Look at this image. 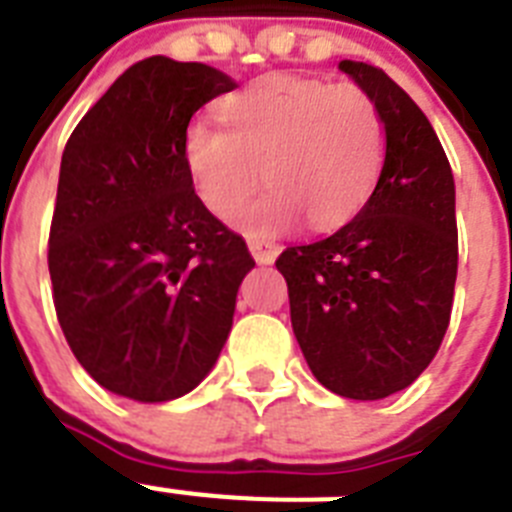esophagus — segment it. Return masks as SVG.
Instances as JSON below:
<instances>
[{
	"label": "esophagus",
	"instance_id": "34e87169",
	"mask_svg": "<svg viewBox=\"0 0 512 512\" xmlns=\"http://www.w3.org/2000/svg\"><path fill=\"white\" fill-rule=\"evenodd\" d=\"M248 248H251L253 259L259 261V264H274V259L280 256V246H277V243H269V240L248 238Z\"/></svg>",
	"mask_w": 512,
	"mask_h": 512
}]
</instances>
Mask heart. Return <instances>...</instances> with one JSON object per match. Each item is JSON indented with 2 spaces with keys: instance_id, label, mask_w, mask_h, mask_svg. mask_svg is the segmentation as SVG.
Returning a JSON list of instances; mask_svg holds the SVG:
<instances>
[{
  "instance_id": "heart-1",
  "label": "heart",
  "mask_w": 512,
  "mask_h": 512,
  "mask_svg": "<svg viewBox=\"0 0 512 512\" xmlns=\"http://www.w3.org/2000/svg\"><path fill=\"white\" fill-rule=\"evenodd\" d=\"M225 125L193 120L183 162L198 201L251 238H277L308 219L314 230L348 225L366 206L384 162V125L363 88L301 75H269L219 104Z\"/></svg>"
}]
</instances>
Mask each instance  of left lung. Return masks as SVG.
<instances>
[{
    "label": "left lung",
    "mask_w": 512,
    "mask_h": 512,
    "mask_svg": "<svg viewBox=\"0 0 512 512\" xmlns=\"http://www.w3.org/2000/svg\"><path fill=\"white\" fill-rule=\"evenodd\" d=\"M384 125L377 188L335 235L290 246L277 269L308 369L335 395L382 400L437 356L458 277L455 183L432 122L390 75L342 59Z\"/></svg>",
    "instance_id": "1"
}]
</instances>
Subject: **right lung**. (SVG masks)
I'll list each match as a JSON object with an SVG mask.
<instances>
[{"instance_id":"obj_1","label":"right lung","mask_w":512,"mask_h":512,"mask_svg":"<svg viewBox=\"0 0 512 512\" xmlns=\"http://www.w3.org/2000/svg\"><path fill=\"white\" fill-rule=\"evenodd\" d=\"M235 80L201 62L128 67L62 154L49 230L59 327L83 369L122 398L164 403L217 363L256 261L198 201L183 162L190 117Z\"/></svg>"}]
</instances>
